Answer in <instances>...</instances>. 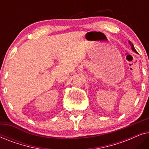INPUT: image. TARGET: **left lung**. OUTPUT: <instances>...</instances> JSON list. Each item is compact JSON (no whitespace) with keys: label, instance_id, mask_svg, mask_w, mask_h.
Segmentation results:
<instances>
[{"label":"left lung","instance_id":"8db88e82","mask_svg":"<svg viewBox=\"0 0 149 149\" xmlns=\"http://www.w3.org/2000/svg\"><path fill=\"white\" fill-rule=\"evenodd\" d=\"M129 45H130V46H131V48H132V51H134V52H135V53H136V54H138V52H136V50L135 49V48H134V45H133V44H132V42L130 41V40H129Z\"/></svg>","mask_w":149,"mask_h":149}]
</instances>
